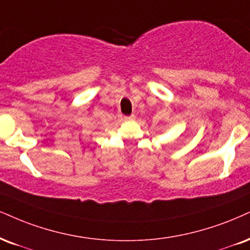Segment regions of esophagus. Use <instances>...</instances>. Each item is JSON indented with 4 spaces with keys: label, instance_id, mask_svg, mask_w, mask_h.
I'll use <instances>...</instances> for the list:
<instances>
[{
    "label": "esophagus",
    "instance_id": "34e87169",
    "mask_svg": "<svg viewBox=\"0 0 250 250\" xmlns=\"http://www.w3.org/2000/svg\"><path fill=\"white\" fill-rule=\"evenodd\" d=\"M134 119V115H131V116H126L124 117V120H133Z\"/></svg>",
    "mask_w": 250,
    "mask_h": 250
}]
</instances>
